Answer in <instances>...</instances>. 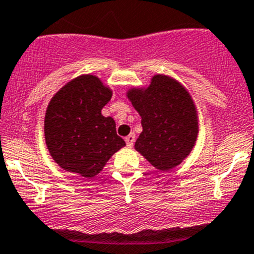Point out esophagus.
Listing matches in <instances>:
<instances>
[{"label": "esophagus", "mask_w": 254, "mask_h": 254, "mask_svg": "<svg viewBox=\"0 0 254 254\" xmlns=\"http://www.w3.org/2000/svg\"><path fill=\"white\" fill-rule=\"evenodd\" d=\"M134 139H136V136H134V133H131V134H128V136L126 137V143H127V146L128 147H132L133 146V143H134Z\"/></svg>", "instance_id": "obj_1"}]
</instances>
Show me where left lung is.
I'll use <instances>...</instances> for the list:
<instances>
[{
    "label": "left lung",
    "instance_id": "8db88e82",
    "mask_svg": "<svg viewBox=\"0 0 254 254\" xmlns=\"http://www.w3.org/2000/svg\"><path fill=\"white\" fill-rule=\"evenodd\" d=\"M127 97L142 118L136 151L163 172L182 163L198 134L197 110L187 89L172 77L156 74L146 88L128 89Z\"/></svg>",
    "mask_w": 254,
    "mask_h": 254
}]
</instances>
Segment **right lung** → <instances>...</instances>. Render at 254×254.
Returning a JSON list of instances; mask_svg holds the SVG:
<instances>
[{
    "label": "right lung",
    "instance_id": "1",
    "mask_svg": "<svg viewBox=\"0 0 254 254\" xmlns=\"http://www.w3.org/2000/svg\"><path fill=\"white\" fill-rule=\"evenodd\" d=\"M111 97L110 87L93 74L73 78L53 96L46 111L45 138L60 167L92 178L126 146L115 120L101 113Z\"/></svg>",
    "mask_w": 254,
    "mask_h": 254
}]
</instances>
